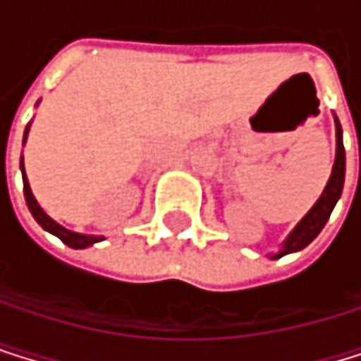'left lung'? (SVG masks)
Segmentation results:
<instances>
[{
	"label": "left lung",
	"mask_w": 361,
	"mask_h": 361,
	"mask_svg": "<svg viewBox=\"0 0 361 361\" xmlns=\"http://www.w3.org/2000/svg\"><path fill=\"white\" fill-rule=\"evenodd\" d=\"M336 164L331 171L329 182L321 195V199L316 201V205L305 214V219L295 227V231L288 235V240L283 243V249L277 253V257L286 255V253H293V251H301L303 247H307L321 229L325 227V223L329 221V214L334 210V205L342 192L344 186V145H342V128H340V121L336 118Z\"/></svg>",
	"instance_id": "8db88e82"
}]
</instances>
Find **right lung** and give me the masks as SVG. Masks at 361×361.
<instances>
[{"instance_id": "obj_1", "label": "right lung", "mask_w": 361, "mask_h": 361, "mask_svg": "<svg viewBox=\"0 0 361 361\" xmlns=\"http://www.w3.org/2000/svg\"><path fill=\"white\" fill-rule=\"evenodd\" d=\"M25 134H27V132H25ZM21 171H23V158H21ZM23 195H25V201H27L30 212H32V216L38 221V225L43 227V229H47L49 233L58 235V238H60L64 245L73 247V249H84V247H88V245H92V243H99V240H102V238H97V235H84V233L68 231V229H64L62 225H58L54 219H49L43 210H40V205L36 203V199H34V195H32V190H30V184H27L25 173H23Z\"/></svg>"}]
</instances>
